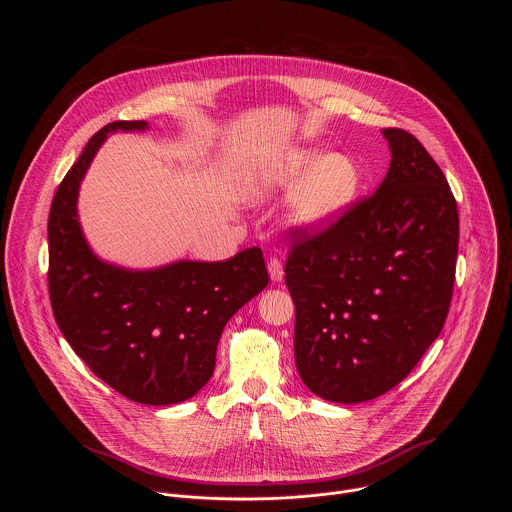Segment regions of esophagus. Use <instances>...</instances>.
<instances>
[{
    "label": "esophagus",
    "mask_w": 512,
    "mask_h": 512,
    "mask_svg": "<svg viewBox=\"0 0 512 512\" xmlns=\"http://www.w3.org/2000/svg\"><path fill=\"white\" fill-rule=\"evenodd\" d=\"M268 274H270V280L272 282H282V278H284V266H282V262L278 260V258H270V262H268Z\"/></svg>",
    "instance_id": "34e87169"
}]
</instances>
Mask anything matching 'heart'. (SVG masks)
I'll return each mask as SVG.
<instances>
[{"label": "heart", "instance_id": "b5f03b06", "mask_svg": "<svg viewBox=\"0 0 512 512\" xmlns=\"http://www.w3.org/2000/svg\"><path fill=\"white\" fill-rule=\"evenodd\" d=\"M240 185L250 199H262L276 191L290 193L293 228L321 234L355 207L363 191V173L349 155L299 147L246 169Z\"/></svg>", "mask_w": 512, "mask_h": 512}]
</instances>
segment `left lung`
<instances>
[{
	"label": "left lung",
	"instance_id": "obj_1",
	"mask_svg": "<svg viewBox=\"0 0 512 512\" xmlns=\"http://www.w3.org/2000/svg\"><path fill=\"white\" fill-rule=\"evenodd\" d=\"M390 167L333 228L293 232L286 286L295 366L323 400L382 396L418 365L445 323L459 217L447 179L412 134L386 128Z\"/></svg>",
	"mask_w": 512,
	"mask_h": 512
}]
</instances>
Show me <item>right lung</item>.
<instances>
[{"instance_id":"obj_1","label":"right lung","mask_w":512,"mask_h":512,"mask_svg":"<svg viewBox=\"0 0 512 512\" xmlns=\"http://www.w3.org/2000/svg\"><path fill=\"white\" fill-rule=\"evenodd\" d=\"M147 122H112L96 132L59 185L49 213V293L74 353L122 396L169 406L193 398L213 376L228 319L268 286L258 246L224 262L177 260L132 270L102 260L80 219V183L116 132Z\"/></svg>"}]
</instances>
